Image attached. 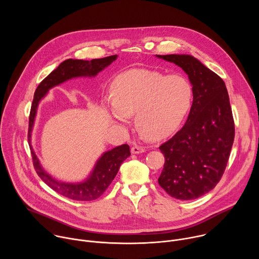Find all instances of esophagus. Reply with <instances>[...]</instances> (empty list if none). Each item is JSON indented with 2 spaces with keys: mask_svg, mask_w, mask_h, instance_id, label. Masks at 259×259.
<instances>
[{
  "mask_svg": "<svg viewBox=\"0 0 259 259\" xmlns=\"http://www.w3.org/2000/svg\"><path fill=\"white\" fill-rule=\"evenodd\" d=\"M145 152V149L143 146H138V145H133L131 147V153L134 154V155H138V154H141V153H144Z\"/></svg>",
  "mask_w": 259,
  "mask_h": 259,
  "instance_id": "esophagus-1",
  "label": "esophagus"
}]
</instances>
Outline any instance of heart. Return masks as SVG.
<instances>
[{
  "mask_svg": "<svg viewBox=\"0 0 259 259\" xmlns=\"http://www.w3.org/2000/svg\"><path fill=\"white\" fill-rule=\"evenodd\" d=\"M192 100L193 88L184 77L137 68L115 78L110 85V98L104 100L103 107L110 122L118 127H126L129 117L135 115L139 133L158 140L180 125Z\"/></svg>",
  "mask_w": 259,
  "mask_h": 259,
  "instance_id": "1",
  "label": "heart"
}]
</instances>
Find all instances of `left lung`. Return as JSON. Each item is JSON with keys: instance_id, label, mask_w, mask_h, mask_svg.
I'll list each match as a JSON object with an SVG mask.
<instances>
[{"instance_id": "1", "label": "left lung", "mask_w": 259, "mask_h": 259, "mask_svg": "<svg viewBox=\"0 0 259 259\" xmlns=\"http://www.w3.org/2000/svg\"><path fill=\"white\" fill-rule=\"evenodd\" d=\"M183 69L193 86V104L184 126L160 146L165 164L158 179L171 197L195 200L215 188L227 167L235 138L224 80L187 54L157 55Z\"/></svg>"}]
</instances>
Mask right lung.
I'll use <instances>...</instances> for the list:
<instances>
[{
  "mask_svg": "<svg viewBox=\"0 0 259 259\" xmlns=\"http://www.w3.org/2000/svg\"><path fill=\"white\" fill-rule=\"evenodd\" d=\"M118 55L92 60L67 59L47 76L36 88L30 108L28 125V142L34 169L40 178L53 191L68 199L76 201H93L98 199L116 177L122 163L130 156L128 144H122L103 153L96 161L87 178L80 182H64L52 177L41 165L31 146V132L40 101L50 89L75 78H93L117 59Z\"/></svg>",
  "mask_w": 259,
  "mask_h": 259,
  "instance_id": "obj_1",
  "label": "right lung"
}]
</instances>
